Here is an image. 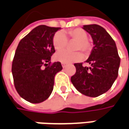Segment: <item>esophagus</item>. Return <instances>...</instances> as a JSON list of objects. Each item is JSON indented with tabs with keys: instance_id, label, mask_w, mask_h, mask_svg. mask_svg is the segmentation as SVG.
Here are the masks:
<instances>
[{
	"instance_id": "34e87169",
	"label": "esophagus",
	"mask_w": 129,
	"mask_h": 129,
	"mask_svg": "<svg viewBox=\"0 0 129 129\" xmlns=\"http://www.w3.org/2000/svg\"><path fill=\"white\" fill-rule=\"evenodd\" d=\"M61 64H62V66H63V68H65V67L66 66V63H62Z\"/></svg>"
}]
</instances>
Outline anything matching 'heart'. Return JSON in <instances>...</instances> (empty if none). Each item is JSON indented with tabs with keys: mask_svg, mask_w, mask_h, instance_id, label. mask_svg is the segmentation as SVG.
I'll list each match as a JSON object with an SVG mask.
<instances>
[{
	"mask_svg": "<svg viewBox=\"0 0 129 129\" xmlns=\"http://www.w3.org/2000/svg\"><path fill=\"white\" fill-rule=\"evenodd\" d=\"M66 33L69 38L78 40V42L76 45V50H81L86 53L90 52V50H92V45L88 40V35L85 30L81 28H75L69 30ZM53 45L56 50H63L68 45V38L63 32L58 31L54 35ZM83 57V54L79 51L69 52L67 50L58 52L55 55V58L56 60L64 63H70L79 61L82 60Z\"/></svg>",
	"mask_w": 129,
	"mask_h": 129,
	"instance_id": "1",
	"label": "heart"
}]
</instances>
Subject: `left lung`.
Listing matches in <instances>:
<instances>
[{
    "mask_svg": "<svg viewBox=\"0 0 129 129\" xmlns=\"http://www.w3.org/2000/svg\"><path fill=\"white\" fill-rule=\"evenodd\" d=\"M83 29L92 36L94 43L92 53L86 62L74 63L76 74L71 81L81 94L96 98L108 91L118 75L120 59L115 41L106 30L98 24L84 25Z\"/></svg>",
    "mask_w": 129,
    "mask_h": 129,
    "instance_id": "1",
    "label": "left lung"
}]
</instances>
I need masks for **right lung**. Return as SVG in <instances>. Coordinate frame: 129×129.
Segmentation results:
<instances>
[{"instance_id": "right-lung-1", "label": "right lung", "mask_w": 129, "mask_h": 129, "mask_svg": "<svg viewBox=\"0 0 129 129\" xmlns=\"http://www.w3.org/2000/svg\"><path fill=\"white\" fill-rule=\"evenodd\" d=\"M60 29L38 26L21 40L16 50L11 69L14 86L29 103H40L49 98L54 77L63 69L60 62H50L55 52L53 38Z\"/></svg>"}]
</instances>
